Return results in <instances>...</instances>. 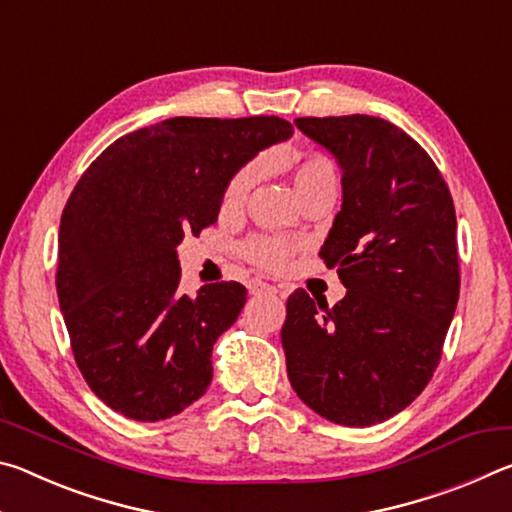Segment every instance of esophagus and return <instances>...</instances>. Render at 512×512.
<instances>
[{"mask_svg": "<svg viewBox=\"0 0 512 512\" xmlns=\"http://www.w3.org/2000/svg\"><path fill=\"white\" fill-rule=\"evenodd\" d=\"M250 293H253V296H264V293H280V289L266 282H255L253 287H250Z\"/></svg>", "mask_w": 512, "mask_h": 512, "instance_id": "1", "label": "esophagus"}]
</instances>
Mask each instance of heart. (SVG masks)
Returning <instances> with one entry per match:
<instances>
[{
  "label": "heart",
  "instance_id": "obj_1",
  "mask_svg": "<svg viewBox=\"0 0 512 512\" xmlns=\"http://www.w3.org/2000/svg\"><path fill=\"white\" fill-rule=\"evenodd\" d=\"M287 169L291 171L293 187L300 196V201H305L307 196L323 192V189H336V169L323 155H293L287 162ZM259 167L257 164H248V167L235 173V178L230 180L228 189L223 194L225 207H239L246 201L250 189L257 183ZM291 248L287 241L282 239H255L250 241L246 248V255L250 262H255L262 268H282L287 264Z\"/></svg>",
  "mask_w": 512,
  "mask_h": 512
}]
</instances>
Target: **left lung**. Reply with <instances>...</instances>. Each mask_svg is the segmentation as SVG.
Returning a JSON list of instances; mask_svg holds the SVG:
<instances>
[{"label": "left lung", "mask_w": 512, "mask_h": 512, "mask_svg": "<svg viewBox=\"0 0 512 512\" xmlns=\"http://www.w3.org/2000/svg\"><path fill=\"white\" fill-rule=\"evenodd\" d=\"M334 155L343 203L320 248L345 298L293 291L282 348L293 391L343 427L406 409L429 384L452 323L461 277L452 194L427 151L379 117H300Z\"/></svg>", "instance_id": "obj_1"}]
</instances>
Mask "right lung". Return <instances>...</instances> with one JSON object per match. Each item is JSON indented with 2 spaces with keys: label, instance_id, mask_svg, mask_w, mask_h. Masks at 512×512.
<instances>
[{
  "label": "right lung",
  "instance_id": "1",
  "mask_svg": "<svg viewBox=\"0 0 512 512\" xmlns=\"http://www.w3.org/2000/svg\"><path fill=\"white\" fill-rule=\"evenodd\" d=\"M280 117H173L112 142L76 183L58 232L56 289L92 393L137 422L187 409L246 302L239 282L178 291V246L219 216L235 173L289 140Z\"/></svg>",
  "mask_w": 512,
  "mask_h": 512
}]
</instances>
